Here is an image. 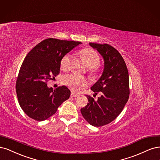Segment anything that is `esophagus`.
<instances>
[{"label": "esophagus", "mask_w": 160, "mask_h": 160, "mask_svg": "<svg viewBox=\"0 0 160 160\" xmlns=\"http://www.w3.org/2000/svg\"><path fill=\"white\" fill-rule=\"evenodd\" d=\"M70 96H71V97H76H76H78L79 95L77 94L74 93V92H72L71 94H70Z\"/></svg>", "instance_id": "1"}]
</instances>
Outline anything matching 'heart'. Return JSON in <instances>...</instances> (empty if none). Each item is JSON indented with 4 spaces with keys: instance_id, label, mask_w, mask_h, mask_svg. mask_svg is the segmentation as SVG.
Segmentation results:
<instances>
[{
    "instance_id": "1",
    "label": "heart",
    "mask_w": 160,
    "mask_h": 160,
    "mask_svg": "<svg viewBox=\"0 0 160 160\" xmlns=\"http://www.w3.org/2000/svg\"><path fill=\"white\" fill-rule=\"evenodd\" d=\"M79 53L88 68L90 75L96 76L99 72L98 64L100 62V57L98 53L91 48L82 49ZM71 60L72 55L70 53L66 54L60 60V68L64 71H68L70 69ZM62 82L64 85L76 93L82 92L88 85V82L86 78L75 74L65 75L63 77Z\"/></svg>"
}]
</instances>
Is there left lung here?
I'll use <instances>...</instances> for the list:
<instances>
[{"label": "left lung", "mask_w": 160, "mask_h": 160, "mask_svg": "<svg viewBox=\"0 0 160 160\" xmlns=\"http://www.w3.org/2000/svg\"><path fill=\"white\" fill-rule=\"evenodd\" d=\"M89 44L104 60L102 76L91 88L95 95L98 92L102 95L97 100L86 96L88 103L80 111L90 125L100 127L114 120L124 108L130 95L129 74L124 60L116 48L107 44Z\"/></svg>", "instance_id": "1"}]
</instances>
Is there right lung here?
I'll return each mask as SVG.
<instances>
[{"mask_svg":"<svg viewBox=\"0 0 160 160\" xmlns=\"http://www.w3.org/2000/svg\"><path fill=\"white\" fill-rule=\"evenodd\" d=\"M78 41L47 38L30 51L20 66L16 82L18 103L32 119L43 121L54 114L68 100L70 90L65 86L53 89L47 82L60 73V60L78 45Z\"/></svg>","mask_w":160,"mask_h":160,"instance_id":"obj_1","label":"right lung"}]
</instances>
